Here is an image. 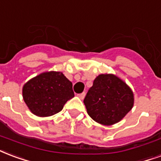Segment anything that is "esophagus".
Wrapping results in <instances>:
<instances>
[{"instance_id": "1", "label": "esophagus", "mask_w": 161, "mask_h": 161, "mask_svg": "<svg viewBox=\"0 0 161 161\" xmlns=\"http://www.w3.org/2000/svg\"><path fill=\"white\" fill-rule=\"evenodd\" d=\"M77 96H78V97H79L80 99H82V100H83V99L84 98V96H85V93L83 92V93H81V94H78V95H77Z\"/></svg>"}]
</instances>
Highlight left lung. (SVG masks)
<instances>
[{
    "mask_svg": "<svg viewBox=\"0 0 161 161\" xmlns=\"http://www.w3.org/2000/svg\"><path fill=\"white\" fill-rule=\"evenodd\" d=\"M84 103L92 119L103 125H112L131 110L134 95L131 89L117 76L101 74L94 80Z\"/></svg>",
    "mask_w": 161,
    "mask_h": 161,
    "instance_id": "left-lung-1",
    "label": "left lung"
}]
</instances>
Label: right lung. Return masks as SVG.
Returning a JSON list of instances; mask_svg holds the SVG:
<instances>
[{
	"mask_svg": "<svg viewBox=\"0 0 161 161\" xmlns=\"http://www.w3.org/2000/svg\"><path fill=\"white\" fill-rule=\"evenodd\" d=\"M24 101L32 114L48 117L63 109L66 102L74 97L72 84L60 71L42 72L23 87Z\"/></svg>",
	"mask_w": 161,
	"mask_h": 161,
	"instance_id": "1",
	"label": "right lung"
}]
</instances>
